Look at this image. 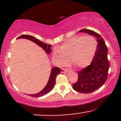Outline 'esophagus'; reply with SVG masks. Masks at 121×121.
Masks as SVG:
<instances>
[{"label":"esophagus","mask_w":121,"mask_h":121,"mask_svg":"<svg viewBox=\"0 0 121 121\" xmlns=\"http://www.w3.org/2000/svg\"><path fill=\"white\" fill-rule=\"evenodd\" d=\"M61 72L62 73H66V72H68V69H66L61 68Z\"/></svg>","instance_id":"34e87169"}]
</instances>
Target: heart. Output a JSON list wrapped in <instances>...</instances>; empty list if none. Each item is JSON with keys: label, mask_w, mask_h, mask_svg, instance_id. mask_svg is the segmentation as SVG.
I'll list each match as a JSON object with an SVG mask.
<instances>
[{"label": "heart", "mask_w": 121, "mask_h": 121, "mask_svg": "<svg viewBox=\"0 0 121 121\" xmlns=\"http://www.w3.org/2000/svg\"><path fill=\"white\" fill-rule=\"evenodd\" d=\"M97 49V42L91 36H76L68 40L55 49L53 55L60 66L66 65L68 60L77 67L88 66L93 59Z\"/></svg>", "instance_id": "obj_1"}]
</instances>
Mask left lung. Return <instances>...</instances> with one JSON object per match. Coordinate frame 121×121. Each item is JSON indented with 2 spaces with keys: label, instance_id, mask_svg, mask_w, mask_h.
<instances>
[{
  "label": "left lung",
  "instance_id": "left-lung-1",
  "mask_svg": "<svg viewBox=\"0 0 121 121\" xmlns=\"http://www.w3.org/2000/svg\"><path fill=\"white\" fill-rule=\"evenodd\" d=\"M79 32H85L93 36L98 43L91 65L78 72V80L73 85L74 91L87 94L99 89L107 80L109 69L108 48L102 37L93 30L83 29Z\"/></svg>",
  "mask_w": 121,
  "mask_h": 121
}]
</instances>
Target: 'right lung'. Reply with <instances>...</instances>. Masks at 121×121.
I'll return each instance as SVG.
<instances>
[{
  "mask_svg": "<svg viewBox=\"0 0 121 121\" xmlns=\"http://www.w3.org/2000/svg\"><path fill=\"white\" fill-rule=\"evenodd\" d=\"M26 39L30 40V41H33V42L35 43V44H36L39 47H41L48 55H49L51 53V47H52V45H49V44H47L45 43H43V41H41L40 40H38L36 37L32 36L23 35L20 36L18 37L17 39ZM61 70L59 68H53L52 70H51L49 80H48V83H47V84L46 85L45 87L41 91L37 93L36 94H28V95L33 97H40L48 93L49 91H51L53 89L54 86H55V83H56V76L58 74H59Z\"/></svg>",
  "mask_w": 121,
  "mask_h": 121,
  "instance_id": "1",
  "label": "right lung"
}]
</instances>
